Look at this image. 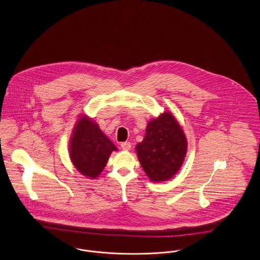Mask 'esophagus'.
Listing matches in <instances>:
<instances>
[{"mask_svg":"<svg viewBox=\"0 0 260 260\" xmlns=\"http://www.w3.org/2000/svg\"><path fill=\"white\" fill-rule=\"evenodd\" d=\"M121 148L123 150H130L131 149V143L130 142H123L121 143Z\"/></svg>","mask_w":260,"mask_h":260,"instance_id":"1","label":"esophagus"}]
</instances>
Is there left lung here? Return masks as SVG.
Listing matches in <instances>:
<instances>
[{"instance_id": "left-lung-1", "label": "left lung", "mask_w": 260, "mask_h": 260, "mask_svg": "<svg viewBox=\"0 0 260 260\" xmlns=\"http://www.w3.org/2000/svg\"><path fill=\"white\" fill-rule=\"evenodd\" d=\"M136 151L151 181H167L183 164L187 152L185 134L175 117L165 112L149 121L144 139L136 145Z\"/></svg>"}]
</instances>
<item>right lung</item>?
<instances>
[{"label": "right lung", "mask_w": 260, "mask_h": 260, "mask_svg": "<svg viewBox=\"0 0 260 260\" xmlns=\"http://www.w3.org/2000/svg\"><path fill=\"white\" fill-rule=\"evenodd\" d=\"M69 150L75 168L88 178H96L106 166L110 154L118 149L96 122L81 116L74 127Z\"/></svg>", "instance_id": "1"}]
</instances>
